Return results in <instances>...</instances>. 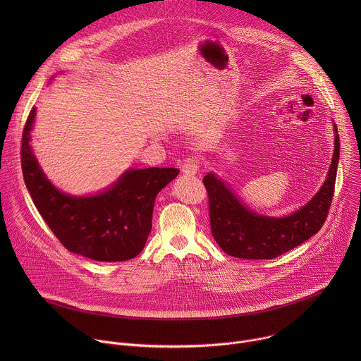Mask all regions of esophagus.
Wrapping results in <instances>:
<instances>
[{
    "label": "esophagus",
    "mask_w": 361,
    "mask_h": 361,
    "mask_svg": "<svg viewBox=\"0 0 361 361\" xmlns=\"http://www.w3.org/2000/svg\"><path fill=\"white\" fill-rule=\"evenodd\" d=\"M198 169H200V160L195 156L187 157L183 163V173L184 174H192L194 176V174H197Z\"/></svg>",
    "instance_id": "obj_1"
}]
</instances>
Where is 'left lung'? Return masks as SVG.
<instances>
[{"label":"left lung","mask_w":361,"mask_h":361,"mask_svg":"<svg viewBox=\"0 0 361 361\" xmlns=\"http://www.w3.org/2000/svg\"><path fill=\"white\" fill-rule=\"evenodd\" d=\"M334 154L320 191L304 207L286 217H266L237 198L226 183L209 173L202 178L209 194L212 234L228 255L247 260H270L313 237L324 224L337 176L340 138L334 124Z\"/></svg>","instance_id":"8db88e82"}]
</instances>
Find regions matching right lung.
<instances>
[{"label":"right lung","instance_id":"1","mask_svg":"<svg viewBox=\"0 0 361 361\" xmlns=\"http://www.w3.org/2000/svg\"><path fill=\"white\" fill-rule=\"evenodd\" d=\"M35 117L32 107L21 141L25 185L47 226L71 252L95 262H126L145 245L154 201L180 173L178 169L126 171L109 190L74 197L56 188L42 173L30 145Z\"/></svg>","mask_w":361,"mask_h":361}]
</instances>
